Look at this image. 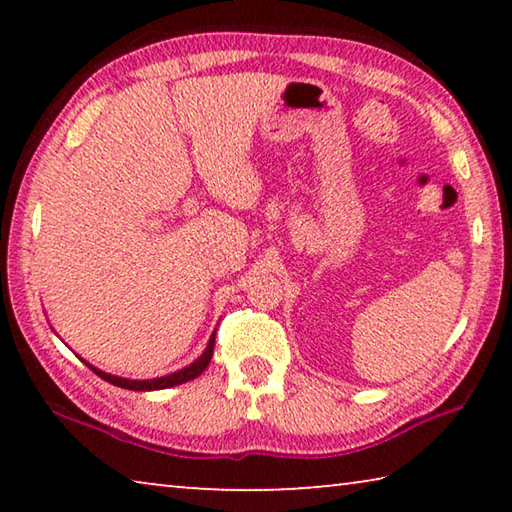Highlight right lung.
Listing matches in <instances>:
<instances>
[{
	"mask_svg": "<svg viewBox=\"0 0 512 512\" xmlns=\"http://www.w3.org/2000/svg\"><path fill=\"white\" fill-rule=\"evenodd\" d=\"M214 336H216V329L210 336V341H207V348L203 350V354L198 359H194L189 366L180 368L176 372H171V375H164V377H153V379H126V377H117V375H110V372H103L99 368H94L92 363L85 361V366H88L94 375H99L101 379H106L108 384H115L119 388H128V391H162V388H173L178 384H185V381H192L196 379L201 372L210 366L212 361V354H214ZM83 361V359H81Z\"/></svg>",
	"mask_w": 512,
	"mask_h": 512,
	"instance_id": "add662e5",
	"label": "right lung"
}]
</instances>
